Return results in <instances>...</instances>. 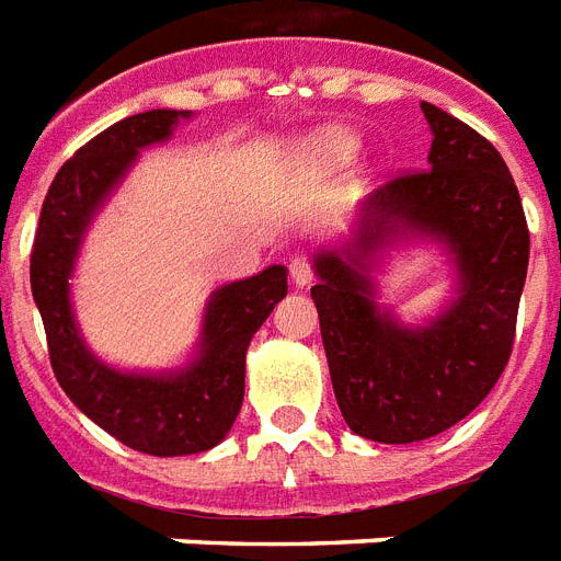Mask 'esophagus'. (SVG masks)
Segmentation results:
<instances>
[{"mask_svg":"<svg viewBox=\"0 0 561 561\" xmlns=\"http://www.w3.org/2000/svg\"><path fill=\"white\" fill-rule=\"evenodd\" d=\"M288 271H290V279L297 282L299 288L314 279V264H311V259H306V255H294L288 264Z\"/></svg>","mask_w":561,"mask_h":561,"instance_id":"1","label":"esophagus"}]
</instances>
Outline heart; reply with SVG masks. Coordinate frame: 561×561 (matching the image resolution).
<instances>
[{"label":"heart","mask_w":561,"mask_h":561,"mask_svg":"<svg viewBox=\"0 0 561 561\" xmlns=\"http://www.w3.org/2000/svg\"><path fill=\"white\" fill-rule=\"evenodd\" d=\"M355 136L343 134V130H329L317 139V151L323 153L325 160H350L352 151H355Z\"/></svg>","instance_id":"b5f03b06"}]
</instances>
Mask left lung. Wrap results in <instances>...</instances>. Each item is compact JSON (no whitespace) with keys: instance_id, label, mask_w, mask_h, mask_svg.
<instances>
[{"instance_id":"1","label":"left lung","mask_w":561,"mask_h":561,"mask_svg":"<svg viewBox=\"0 0 561 561\" xmlns=\"http://www.w3.org/2000/svg\"><path fill=\"white\" fill-rule=\"evenodd\" d=\"M422 113L434 130L427 169L396 174L364 203L352 259L317 255L311 288L346 425L390 445L443 434L486 399L513 355L530 262L522 197L495 145L427 101ZM399 222L458 255L461 297L425 330L381 316L359 276V259Z\"/></svg>"}]
</instances>
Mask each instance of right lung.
<instances>
[{
	"label": "right lung",
	"instance_id": "add662e5",
	"mask_svg": "<svg viewBox=\"0 0 561 561\" xmlns=\"http://www.w3.org/2000/svg\"><path fill=\"white\" fill-rule=\"evenodd\" d=\"M180 116L188 113H136L78 148L48 186L31 250V290L46 325L57 383L110 436L153 457L206 451L227 436L244 401L247 346L288 294V271L282 264L215 290L206 308L201 358L180 375L116 373L81 343L69 308V273L83 229L136 151L169 139Z\"/></svg>",
	"mask_w": 561,
	"mask_h": 561
}]
</instances>
